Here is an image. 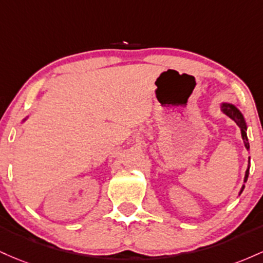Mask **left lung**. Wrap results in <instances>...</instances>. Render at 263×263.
<instances>
[{
  "label": "left lung",
  "mask_w": 263,
  "mask_h": 263,
  "mask_svg": "<svg viewBox=\"0 0 263 263\" xmlns=\"http://www.w3.org/2000/svg\"><path fill=\"white\" fill-rule=\"evenodd\" d=\"M221 110H222L227 117L231 118V119L234 120V122L237 124L238 126H240L241 137H242V140L245 143V147L249 150L250 149V144H249V139H247V134H246L247 125H246V122H245V119H243V116L241 114V111L238 110V109L236 108L234 104H230V103H222V104H221ZM249 164H250V158H249ZM249 173H250V165H249V167H247L246 173H245L243 182L247 181V178H249ZM243 189H245V185H242V187H241L240 194H238V195H241V193L243 191Z\"/></svg>",
  "instance_id": "obj_1"
}]
</instances>
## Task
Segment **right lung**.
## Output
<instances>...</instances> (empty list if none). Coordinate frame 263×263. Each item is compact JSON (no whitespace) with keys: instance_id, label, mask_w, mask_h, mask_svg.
Segmentation results:
<instances>
[{"instance_id":"right-lung-1","label":"right lung","mask_w":263,"mask_h":263,"mask_svg":"<svg viewBox=\"0 0 263 263\" xmlns=\"http://www.w3.org/2000/svg\"><path fill=\"white\" fill-rule=\"evenodd\" d=\"M26 119H27V118H26ZM26 119H23V122H25V120H26Z\"/></svg>"}]
</instances>
